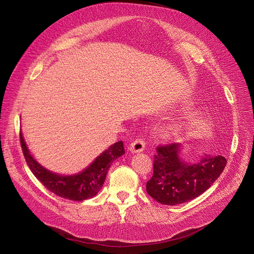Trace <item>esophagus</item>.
I'll use <instances>...</instances> for the list:
<instances>
[{
	"label": "esophagus",
	"instance_id": "1",
	"mask_svg": "<svg viewBox=\"0 0 254 254\" xmlns=\"http://www.w3.org/2000/svg\"><path fill=\"white\" fill-rule=\"evenodd\" d=\"M145 148V142L141 139H135L129 146V150L132 153L142 152Z\"/></svg>",
	"mask_w": 254,
	"mask_h": 254
}]
</instances>
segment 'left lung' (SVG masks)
Returning <instances> with one entry per match:
<instances>
[{
    "instance_id": "obj_1",
    "label": "left lung",
    "mask_w": 254,
    "mask_h": 254,
    "mask_svg": "<svg viewBox=\"0 0 254 254\" xmlns=\"http://www.w3.org/2000/svg\"><path fill=\"white\" fill-rule=\"evenodd\" d=\"M182 148L178 143L160 146L153 157V175L146 183V190L162 204L193 200L217 180L226 167L225 157L206 153L195 162H188L182 159Z\"/></svg>"
}]
</instances>
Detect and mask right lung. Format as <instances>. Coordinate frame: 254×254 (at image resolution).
<instances>
[{"label": "right lung", "instance_id": "1", "mask_svg": "<svg viewBox=\"0 0 254 254\" xmlns=\"http://www.w3.org/2000/svg\"><path fill=\"white\" fill-rule=\"evenodd\" d=\"M20 141L26 163L36 178L55 195L74 201L94 197L103 188L113 161L125 153L124 144L119 141L103 151L83 171L73 175H60L45 168L32 156L22 132H20Z\"/></svg>", "mask_w": 254, "mask_h": 254}]
</instances>
